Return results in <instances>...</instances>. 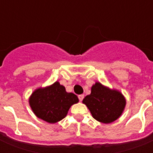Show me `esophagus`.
<instances>
[{"label": "esophagus", "mask_w": 153, "mask_h": 153, "mask_svg": "<svg viewBox=\"0 0 153 153\" xmlns=\"http://www.w3.org/2000/svg\"><path fill=\"white\" fill-rule=\"evenodd\" d=\"M78 98H79V101H82L83 100V98H84V95L83 94H80V95L78 96Z\"/></svg>", "instance_id": "obj_1"}]
</instances>
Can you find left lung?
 I'll use <instances>...</instances> for the list:
<instances>
[{"label": "left lung", "mask_w": 153, "mask_h": 153, "mask_svg": "<svg viewBox=\"0 0 153 153\" xmlns=\"http://www.w3.org/2000/svg\"><path fill=\"white\" fill-rule=\"evenodd\" d=\"M83 102L95 120L103 123H110L122 114L126 100L120 92L96 83L92 86L91 93L83 99Z\"/></svg>", "instance_id": "8db88e82"}]
</instances>
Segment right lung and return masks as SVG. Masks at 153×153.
Wrapping results in <instances>:
<instances>
[{
	"label": "right lung",
	"instance_id": "add662e5",
	"mask_svg": "<svg viewBox=\"0 0 153 153\" xmlns=\"http://www.w3.org/2000/svg\"><path fill=\"white\" fill-rule=\"evenodd\" d=\"M29 101L36 117L54 123L63 120L70 106L79 100L74 93H67L64 86L56 82L47 88L35 90Z\"/></svg>",
	"mask_w": 153,
	"mask_h": 153
}]
</instances>
